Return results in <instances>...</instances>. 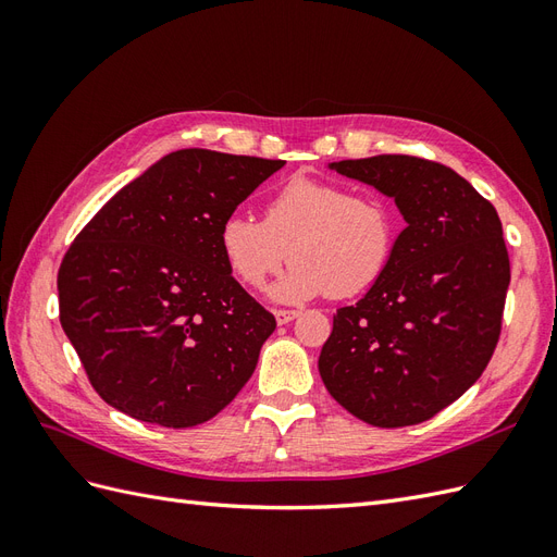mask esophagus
Returning <instances> with one entry per match:
<instances>
[{
    "label": "esophagus",
    "mask_w": 557,
    "mask_h": 557,
    "mask_svg": "<svg viewBox=\"0 0 557 557\" xmlns=\"http://www.w3.org/2000/svg\"><path fill=\"white\" fill-rule=\"evenodd\" d=\"M274 315H276V323L278 325H288L290 320H295L299 315V311H295V309H276Z\"/></svg>",
    "instance_id": "1"
}]
</instances>
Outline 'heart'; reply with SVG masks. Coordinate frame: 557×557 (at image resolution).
Instances as JSON below:
<instances>
[{"label": "heart", "instance_id": "1", "mask_svg": "<svg viewBox=\"0 0 557 557\" xmlns=\"http://www.w3.org/2000/svg\"><path fill=\"white\" fill-rule=\"evenodd\" d=\"M395 242L397 215L381 195L315 176L285 181L267 199L262 223L232 213L218 230L223 260L248 288H262L290 252V272L274 288L285 301L369 290L391 264Z\"/></svg>", "mask_w": 557, "mask_h": 557}]
</instances>
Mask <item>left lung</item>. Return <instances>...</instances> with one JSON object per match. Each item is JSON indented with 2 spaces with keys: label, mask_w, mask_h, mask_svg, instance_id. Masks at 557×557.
I'll list each match as a JSON object with an SVG mask.
<instances>
[{
  "label": "left lung",
  "mask_w": 557,
  "mask_h": 557,
  "mask_svg": "<svg viewBox=\"0 0 557 557\" xmlns=\"http://www.w3.org/2000/svg\"><path fill=\"white\" fill-rule=\"evenodd\" d=\"M330 170L393 197L407 227L383 276L336 309L320 379L369 425H418L476 383L499 342L511 281L499 215L432 160L374 156Z\"/></svg>",
  "instance_id": "left-lung-1"
}]
</instances>
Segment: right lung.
Masks as SVG:
<instances>
[{
  "label": "right lung",
  "mask_w": 557,
  "mask_h": 557,
  "mask_svg": "<svg viewBox=\"0 0 557 557\" xmlns=\"http://www.w3.org/2000/svg\"><path fill=\"white\" fill-rule=\"evenodd\" d=\"M283 164L176 150L78 232L58 272L60 323L113 409L193 428L256 372L276 320L234 281L218 230Z\"/></svg>",
  "instance_id": "1"
}]
</instances>
